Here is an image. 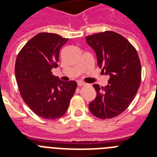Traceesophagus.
Wrapping results in <instances>:
<instances>
[{"label": "esophagus", "instance_id": "34e87169", "mask_svg": "<svg viewBox=\"0 0 157 157\" xmlns=\"http://www.w3.org/2000/svg\"><path fill=\"white\" fill-rule=\"evenodd\" d=\"M86 83L83 82H78V86H85Z\"/></svg>", "mask_w": 157, "mask_h": 157}]
</instances>
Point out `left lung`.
Here are the masks:
<instances>
[{"label": "left lung", "mask_w": 157, "mask_h": 157, "mask_svg": "<svg viewBox=\"0 0 157 157\" xmlns=\"http://www.w3.org/2000/svg\"><path fill=\"white\" fill-rule=\"evenodd\" d=\"M86 40L96 52L100 68L110 76L106 86L94 84L97 96L89 109L100 119L116 117L128 108L139 88L141 67L138 52L125 37L113 31L87 36Z\"/></svg>", "instance_id": "8db88e82"}]
</instances>
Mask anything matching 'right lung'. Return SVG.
Here are the masks:
<instances>
[{"label": "right lung", "mask_w": 157, "mask_h": 157, "mask_svg": "<svg viewBox=\"0 0 157 157\" xmlns=\"http://www.w3.org/2000/svg\"><path fill=\"white\" fill-rule=\"evenodd\" d=\"M68 38L52 33H40L23 46L16 58L15 74L24 102L37 116L56 120L66 113L77 83L53 75L59 49Z\"/></svg>", "instance_id": "1"}]
</instances>
